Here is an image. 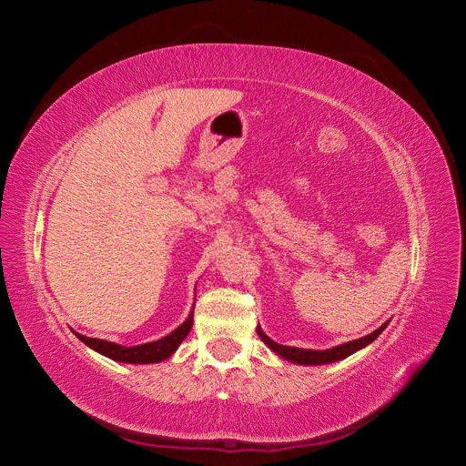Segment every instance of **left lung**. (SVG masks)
Segmentation results:
<instances>
[{
	"label": "left lung",
	"mask_w": 466,
	"mask_h": 466,
	"mask_svg": "<svg viewBox=\"0 0 466 466\" xmlns=\"http://www.w3.org/2000/svg\"><path fill=\"white\" fill-rule=\"evenodd\" d=\"M389 320L383 324V327H379L377 330H373L371 334L363 336V338H358V340H351V342H346V344H340V346H334L330 350H305V348H295V346H284V344H278L274 342L272 338H268L262 329L258 327L257 332L260 336V340L270 348L274 354H278L279 358H284L291 363H299V365H324V363H332V361H338V360H344L351 354H356L358 350L365 348L368 344H371L375 338L387 329Z\"/></svg>",
	"instance_id": "1"
}]
</instances>
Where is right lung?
<instances>
[{"mask_svg": "<svg viewBox=\"0 0 466 466\" xmlns=\"http://www.w3.org/2000/svg\"><path fill=\"white\" fill-rule=\"evenodd\" d=\"M192 313L194 309L190 311V315L187 317V320L177 327L171 334H167L159 340L155 342H147V344H139V346H120L115 342H106V340H98V338H89V336H83L79 332L74 330V334L79 338L83 344H87L91 350L98 351V354H103L110 360L115 361H122V363H159L167 358H171L177 348L180 346V342L185 340L188 336L190 329H192Z\"/></svg>", "mask_w": 466, "mask_h": 466, "instance_id": "1", "label": "right lung"}]
</instances>
